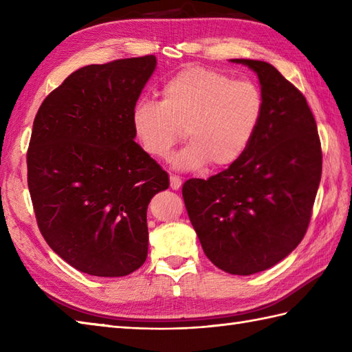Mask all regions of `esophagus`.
I'll list each match as a JSON object with an SVG mask.
<instances>
[{
    "instance_id": "esophagus-1",
    "label": "esophagus",
    "mask_w": 352,
    "mask_h": 352,
    "mask_svg": "<svg viewBox=\"0 0 352 352\" xmlns=\"http://www.w3.org/2000/svg\"><path fill=\"white\" fill-rule=\"evenodd\" d=\"M182 178L180 177H175V175H170V188L174 189V190H177V189H180L182 188Z\"/></svg>"
}]
</instances>
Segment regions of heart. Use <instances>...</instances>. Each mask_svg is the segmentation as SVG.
Returning <instances> with one entry per match:
<instances>
[{"label":"heart","instance_id":"b5f03b06","mask_svg":"<svg viewBox=\"0 0 352 352\" xmlns=\"http://www.w3.org/2000/svg\"><path fill=\"white\" fill-rule=\"evenodd\" d=\"M263 111V95L251 81L193 66L163 85L162 101L140 98L134 104L131 125L140 146L155 159L168 157L184 129L190 142L172 157L175 169H197L208 162L228 168L248 151Z\"/></svg>","mask_w":352,"mask_h":352}]
</instances>
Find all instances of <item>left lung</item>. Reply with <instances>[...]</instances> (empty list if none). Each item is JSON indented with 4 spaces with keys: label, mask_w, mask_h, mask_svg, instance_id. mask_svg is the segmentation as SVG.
I'll list each match as a JSON object with an SVG mask.
<instances>
[{
    "label": "left lung",
    "mask_w": 352,
    "mask_h": 352,
    "mask_svg": "<svg viewBox=\"0 0 352 352\" xmlns=\"http://www.w3.org/2000/svg\"><path fill=\"white\" fill-rule=\"evenodd\" d=\"M257 74L265 111L248 151L183 198L207 258L233 275L272 267L307 231L322 172L316 121L304 95L272 65L231 58Z\"/></svg>",
    "instance_id": "left-lung-1"
}]
</instances>
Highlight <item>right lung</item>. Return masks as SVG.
Returning <instances> with one entry per match:
<instances>
[{
	"mask_svg": "<svg viewBox=\"0 0 352 352\" xmlns=\"http://www.w3.org/2000/svg\"><path fill=\"white\" fill-rule=\"evenodd\" d=\"M155 66V56L85 66L34 118L27 168L37 226L89 275H129L148 256V204L169 177L134 142L131 111Z\"/></svg>",
	"mask_w": 352,
	"mask_h": 352,
	"instance_id": "right-lung-1",
	"label": "right lung"
}]
</instances>
